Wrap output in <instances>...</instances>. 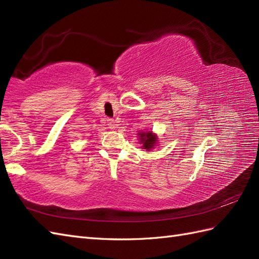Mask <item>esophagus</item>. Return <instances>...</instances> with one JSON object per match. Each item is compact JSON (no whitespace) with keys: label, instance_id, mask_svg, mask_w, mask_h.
Instances as JSON below:
<instances>
[{"label":"esophagus","instance_id":"1","mask_svg":"<svg viewBox=\"0 0 259 259\" xmlns=\"http://www.w3.org/2000/svg\"><path fill=\"white\" fill-rule=\"evenodd\" d=\"M107 123H108V126L110 129H114L115 128V121L111 118H108L107 119Z\"/></svg>","mask_w":259,"mask_h":259}]
</instances>
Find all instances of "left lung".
<instances>
[{
    "label": "left lung",
    "instance_id": "left-lung-1",
    "mask_svg": "<svg viewBox=\"0 0 259 259\" xmlns=\"http://www.w3.org/2000/svg\"><path fill=\"white\" fill-rule=\"evenodd\" d=\"M139 139H140V144H142V149H146L148 151H150L152 148H155V146L157 145V135H155L152 131H146V133L138 134Z\"/></svg>",
    "mask_w": 259,
    "mask_h": 259
}]
</instances>
